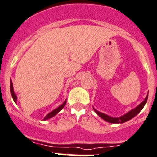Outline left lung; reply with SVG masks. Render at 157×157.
<instances>
[{
	"instance_id": "8db88e82",
	"label": "left lung",
	"mask_w": 157,
	"mask_h": 157,
	"mask_svg": "<svg viewBox=\"0 0 157 157\" xmlns=\"http://www.w3.org/2000/svg\"><path fill=\"white\" fill-rule=\"evenodd\" d=\"M148 95H147V97H145V99H144V101L140 104L137 107L135 108V109H132L131 111H129L128 113H127L126 114H124V116H121V117H109V116L106 115V114H105V113H101V112L97 111L95 109H94V111L97 113V115H98L99 117H101V118H102L103 120H105V121H107V122L113 123V124H122L126 122V121H129V120H131L132 118H133L134 117H136V116L141 111L142 109L144 108V106L145 105L147 101H148Z\"/></svg>"
}]
</instances>
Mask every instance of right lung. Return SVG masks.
Wrapping results in <instances>:
<instances>
[{
	"mask_svg": "<svg viewBox=\"0 0 157 157\" xmlns=\"http://www.w3.org/2000/svg\"><path fill=\"white\" fill-rule=\"evenodd\" d=\"M10 91H11V95H12V97H13V101H15V102H17V97L15 93H14L13 86V83H12L11 81H10ZM65 104H66V101H64V103L60 105V106H59L58 108H56V109H54L53 111H52L51 113H49L48 114H47V115L45 116V117L44 118V120L50 119V118H52V117H54V116H56V114H57V113L60 111V110H62V109L64 107Z\"/></svg>",
	"mask_w": 157,
	"mask_h": 157,
	"instance_id": "right-lung-1",
	"label": "right lung"
}]
</instances>
